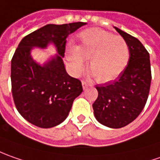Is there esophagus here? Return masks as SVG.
I'll use <instances>...</instances> for the list:
<instances>
[{"instance_id": "obj_1", "label": "esophagus", "mask_w": 160, "mask_h": 160, "mask_svg": "<svg viewBox=\"0 0 160 160\" xmlns=\"http://www.w3.org/2000/svg\"><path fill=\"white\" fill-rule=\"evenodd\" d=\"M88 83L87 81H84V80H83V81H82V87H83V88L86 89V88H88Z\"/></svg>"}]
</instances>
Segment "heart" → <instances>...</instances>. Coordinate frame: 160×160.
Returning a JSON list of instances; mask_svg holds the SVG:
<instances>
[{
	"label": "heart",
	"instance_id": "obj_1",
	"mask_svg": "<svg viewBox=\"0 0 160 160\" xmlns=\"http://www.w3.org/2000/svg\"><path fill=\"white\" fill-rule=\"evenodd\" d=\"M129 47L124 38L98 28L82 31L77 46L68 48L66 58L71 71L79 74L89 59L88 69L99 82L115 80L123 72L129 60Z\"/></svg>",
	"mask_w": 160,
	"mask_h": 160
}]
</instances>
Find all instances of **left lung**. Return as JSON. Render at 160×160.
Instances as JSON below:
<instances>
[{
    "label": "left lung",
    "mask_w": 160,
    "mask_h": 160,
    "mask_svg": "<svg viewBox=\"0 0 160 160\" xmlns=\"http://www.w3.org/2000/svg\"><path fill=\"white\" fill-rule=\"evenodd\" d=\"M128 44V63L118 80L97 86V99L93 103L97 121L112 128H120L139 116L145 106L152 81L150 55L141 42L115 27Z\"/></svg>",
    "instance_id": "8db88e82"
}]
</instances>
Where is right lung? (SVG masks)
<instances>
[{"instance_id":"add662e5","label":"right lung","mask_w":160,"mask_h":160,"mask_svg":"<svg viewBox=\"0 0 160 160\" xmlns=\"http://www.w3.org/2000/svg\"><path fill=\"white\" fill-rule=\"evenodd\" d=\"M84 22L47 25L20 42L11 60V91L17 110L28 122L42 128L56 127L67 118L72 102L83 90L81 81L71 77L62 58L66 38ZM52 42L59 55L43 67L30 55L33 47H46Z\"/></svg>"}]
</instances>
